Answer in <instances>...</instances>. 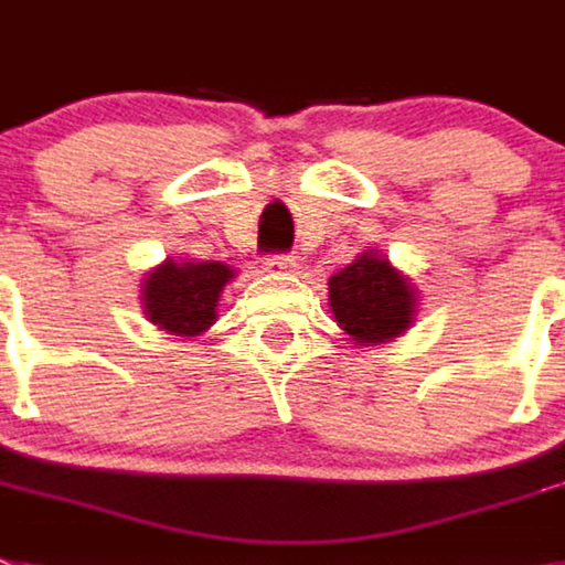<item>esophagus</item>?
Masks as SVG:
<instances>
[{
    "label": "esophagus",
    "mask_w": 565,
    "mask_h": 565,
    "mask_svg": "<svg viewBox=\"0 0 565 565\" xmlns=\"http://www.w3.org/2000/svg\"><path fill=\"white\" fill-rule=\"evenodd\" d=\"M262 269L267 276H289V273H296V262L289 255H269L264 258Z\"/></svg>",
    "instance_id": "obj_1"
}]
</instances>
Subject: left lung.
Masks as SVG:
<instances>
[{
  "label": "left lung",
  "mask_w": 565,
  "mask_h": 565,
  "mask_svg": "<svg viewBox=\"0 0 565 565\" xmlns=\"http://www.w3.org/2000/svg\"><path fill=\"white\" fill-rule=\"evenodd\" d=\"M420 292L381 249L358 253L350 267L330 278V312L358 350L404 335L418 316Z\"/></svg>",
  "instance_id": "left-lung-1"
}]
</instances>
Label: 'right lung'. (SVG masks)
<instances>
[{
    "mask_svg": "<svg viewBox=\"0 0 565 565\" xmlns=\"http://www.w3.org/2000/svg\"><path fill=\"white\" fill-rule=\"evenodd\" d=\"M233 278L235 269L224 262L170 255L141 278V312L167 335L190 341L213 327L218 318V298Z\"/></svg>",
    "mask_w": 565,
    "mask_h": 565,
    "instance_id": "right-lung-1",
    "label": "right lung"
}]
</instances>
